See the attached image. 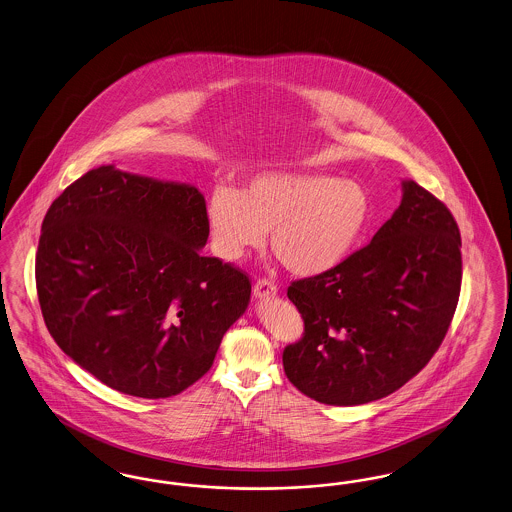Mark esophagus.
Masks as SVG:
<instances>
[{"instance_id": "1", "label": "esophagus", "mask_w": 512, "mask_h": 512, "mask_svg": "<svg viewBox=\"0 0 512 512\" xmlns=\"http://www.w3.org/2000/svg\"><path fill=\"white\" fill-rule=\"evenodd\" d=\"M276 293H278V289L274 286V282H270V280H259L255 286H253V295L257 297V299H272V297H276Z\"/></svg>"}]
</instances>
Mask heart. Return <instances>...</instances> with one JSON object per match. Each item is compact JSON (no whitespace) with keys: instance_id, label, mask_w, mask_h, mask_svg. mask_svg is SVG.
<instances>
[{"instance_id":"b5f03b06","label":"heart","mask_w":512,"mask_h":512,"mask_svg":"<svg viewBox=\"0 0 512 512\" xmlns=\"http://www.w3.org/2000/svg\"><path fill=\"white\" fill-rule=\"evenodd\" d=\"M371 219L368 190L324 173H263L242 192L219 186L207 202L217 253L240 261L249 249L270 246L289 272L316 276L341 265Z\"/></svg>"}]
</instances>
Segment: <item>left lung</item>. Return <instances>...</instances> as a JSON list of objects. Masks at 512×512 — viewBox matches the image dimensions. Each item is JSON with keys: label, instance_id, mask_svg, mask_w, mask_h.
<instances>
[{"label": "left lung", "instance_id": "left-lung-1", "mask_svg": "<svg viewBox=\"0 0 512 512\" xmlns=\"http://www.w3.org/2000/svg\"><path fill=\"white\" fill-rule=\"evenodd\" d=\"M461 291V234L429 190L402 202L368 246L287 287L305 333L284 350L293 387L329 406H360L404 387L442 345Z\"/></svg>", "mask_w": 512, "mask_h": 512}]
</instances>
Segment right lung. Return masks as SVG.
Returning a JSON list of instances; mask_svg holds the SVG:
<instances>
[{
	"mask_svg": "<svg viewBox=\"0 0 512 512\" xmlns=\"http://www.w3.org/2000/svg\"><path fill=\"white\" fill-rule=\"evenodd\" d=\"M207 236L196 186L114 165L87 171L41 225L36 287L55 343L129 396L194 385L251 297L247 274L200 253Z\"/></svg>",
	"mask_w": 512,
	"mask_h": 512,
	"instance_id": "right-lung-1",
	"label": "right lung"
}]
</instances>
